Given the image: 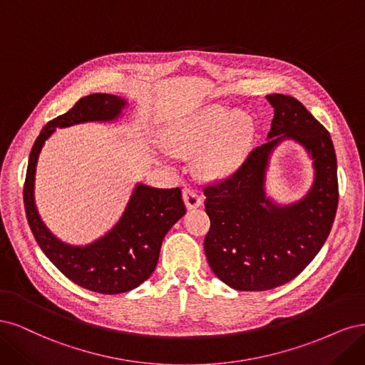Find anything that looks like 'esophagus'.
<instances>
[{
  "label": "esophagus",
  "instance_id": "obj_1",
  "mask_svg": "<svg viewBox=\"0 0 365 365\" xmlns=\"http://www.w3.org/2000/svg\"><path fill=\"white\" fill-rule=\"evenodd\" d=\"M183 200H185V205H186L187 209L200 207L203 203L202 195H200L195 190H192V187H185V190H183Z\"/></svg>",
  "mask_w": 365,
  "mask_h": 365
}]
</instances>
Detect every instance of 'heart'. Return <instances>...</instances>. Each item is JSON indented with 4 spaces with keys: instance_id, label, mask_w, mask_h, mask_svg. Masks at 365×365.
Instances as JSON below:
<instances>
[{
    "instance_id": "1",
    "label": "heart",
    "mask_w": 365,
    "mask_h": 365,
    "mask_svg": "<svg viewBox=\"0 0 365 365\" xmlns=\"http://www.w3.org/2000/svg\"><path fill=\"white\" fill-rule=\"evenodd\" d=\"M255 121L244 110L212 103L174 123L165 135L168 145L197 158L198 170L209 179H225L249 156L255 139Z\"/></svg>"
}]
</instances>
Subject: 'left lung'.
Returning <instances> with one entry per match:
<instances>
[{"mask_svg":"<svg viewBox=\"0 0 365 365\" xmlns=\"http://www.w3.org/2000/svg\"><path fill=\"white\" fill-rule=\"evenodd\" d=\"M267 100L274 110L267 143L229 179L205 187L207 262L238 291L273 289L299 276L327 240L338 206L331 135L296 98L269 93ZM288 138L307 150L314 182L297 202L280 205L266 194L264 182L269 158Z\"/></svg>","mask_w":365,"mask_h":365,"instance_id":"obj_1","label":"left lung"}]
</instances>
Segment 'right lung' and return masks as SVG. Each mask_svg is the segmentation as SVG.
Returning <instances> with one entry per match:
<instances>
[{
    "label": "right lung",
    "instance_id": "right-lung-1",
    "mask_svg": "<svg viewBox=\"0 0 365 365\" xmlns=\"http://www.w3.org/2000/svg\"><path fill=\"white\" fill-rule=\"evenodd\" d=\"M125 108L123 97L91 93L50 121L31 148L24 186L29 225L45 256L74 284L100 294L130 291L155 272L163 238L186 214L180 187L159 190L136 183L123 215L109 232L89 244L73 245L54 237L43 225L34 202V180L42 147L56 128L116 121Z\"/></svg>",
    "mask_w": 365,
    "mask_h": 365
}]
</instances>
